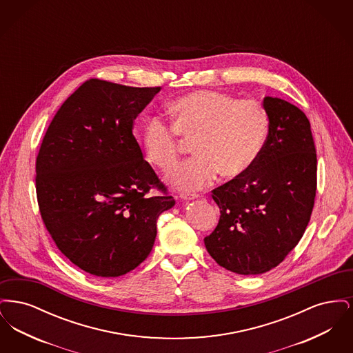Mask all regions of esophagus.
<instances>
[{
    "instance_id": "34e87169",
    "label": "esophagus",
    "mask_w": 353,
    "mask_h": 353,
    "mask_svg": "<svg viewBox=\"0 0 353 353\" xmlns=\"http://www.w3.org/2000/svg\"><path fill=\"white\" fill-rule=\"evenodd\" d=\"M180 197H181V200L188 201V200H196V199H199V194H186V193H183V194H180Z\"/></svg>"
}]
</instances>
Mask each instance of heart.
Masks as SVG:
<instances>
[{
	"mask_svg": "<svg viewBox=\"0 0 353 353\" xmlns=\"http://www.w3.org/2000/svg\"><path fill=\"white\" fill-rule=\"evenodd\" d=\"M170 124L148 119L141 134L144 156L152 167L168 173L180 159L177 134L193 143L190 161L172 176L180 189L194 190L210 184L216 174L234 180L252 168L262 151L268 132V115L259 101L199 90L168 105Z\"/></svg>",
	"mask_w": 353,
	"mask_h": 353,
	"instance_id": "heart-1",
	"label": "heart"
}]
</instances>
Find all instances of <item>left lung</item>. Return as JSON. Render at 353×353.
<instances>
[{
	"label": "left lung",
	"instance_id": "8db88e82",
	"mask_svg": "<svg viewBox=\"0 0 353 353\" xmlns=\"http://www.w3.org/2000/svg\"><path fill=\"white\" fill-rule=\"evenodd\" d=\"M269 134L243 176L213 189L219 225L205 248L219 266L241 275L276 268L301 241L316 194V150L302 110L266 97Z\"/></svg>",
	"mask_w": 353,
	"mask_h": 353
}]
</instances>
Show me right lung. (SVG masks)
I'll use <instances>...</instances> for the list:
<instances>
[{
    "label": "right lung",
    "instance_id": "1",
    "mask_svg": "<svg viewBox=\"0 0 353 353\" xmlns=\"http://www.w3.org/2000/svg\"><path fill=\"white\" fill-rule=\"evenodd\" d=\"M159 91L85 81L42 140L35 163L41 217L61 252L91 275L136 269L151 252L159 216L176 203L132 134ZM152 187L163 194L148 196Z\"/></svg>",
    "mask_w": 353,
    "mask_h": 353
}]
</instances>
